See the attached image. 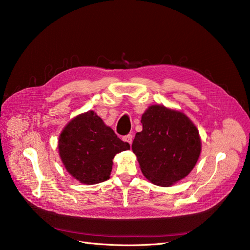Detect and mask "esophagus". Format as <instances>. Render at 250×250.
I'll return each instance as SVG.
<instances>
[{
  "label": "esophagus",
  "instance_id": "34e87169",
  "mask_svg": "<svg viewBox=\"0 0 250 250\" xmlns=\"http://www.w3.org/2000/svg\"><path fill=\"white\" fill-rule=\"evenodd\" d=\"M132 140H133V135H132L131 133L126 134V135H124V137H123V141L127 142L128 144H131V143H132Z\"/></svg>",
  "mask_w": 250,
  "mask_h": 250
}]
</instances>
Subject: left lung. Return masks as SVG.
I'll return each instance as SVG.
<instances>
[{
	"mask_svg": "<svg viewBox=\"0 0 250 250\" xmlns=\"http://www.w3.org/2000/svg\"><path fill=\"white\" fill-rule=\"evenodd\" d=\"M143 130L135 134L132 151L151 183L169 187L190 173L198 161L201 141L185 113L152 105L142 116Z\"/></svg>",
	"mask_w": 250,
	"mask_h": 250,
	"instance_id": "8db88e82",
	"label": "left lung"
}]
</instances>
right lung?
Returning a JSON list of instances; mask_svg holds the SVG:
<instances>
[{
	"instance_id": "obj_1",
	"label": "right lung",
	"mask_w": 250,
	"mask_h": 250,
	"mask_svg": "<svg viewBox=\"0 0 250 250\" xmlns=\"http://www.w3.org/2000/svg\"><path fill=\"white\" fill-rule=\"evenodd\" d=\"M60 158L66 171L80 183L95 185L109 178L112 158L130 149L93 110L73 119L58 141Z\"/></svg>"
}]
</instances>
